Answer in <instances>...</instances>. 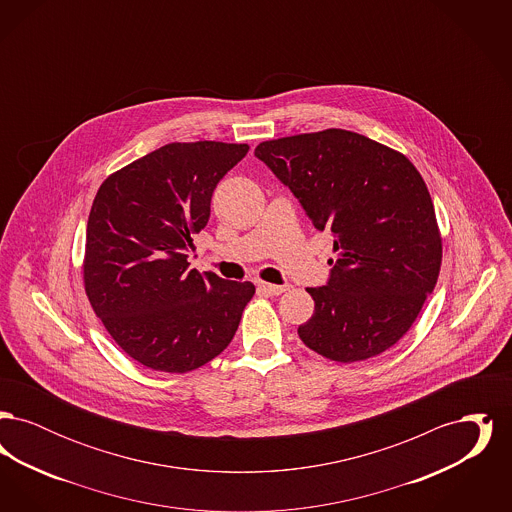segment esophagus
<instances>
[{"label":"esophagus","mask_w":512,"mask_h":512,"mask_svg":"<svg viewBox=\"0 0 512 512\" xmlns=\"http://www.w3.org/2000/svg\"><path fill=\"white\" fill-rule=\"evenodd\" d=\"M259 290L268 293V295H280V293L288 292V286H276V284H268V282H259Z\"/></svg>","instance_id":"esophagus-1"}]
</instances>
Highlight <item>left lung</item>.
Segmentation results:
<instances>
[{
    "label": "left lung",
    "mask_w": 512,
    "mask_h": 512,
    "mask_svg": "<svg viewBox=\"0 0 512 512\" xmlns=\"http://www.w3.org/2000/svg\"><path fill=\"white\" fill-rule=\"evenodd\" d=\"M317 230L334 236L326 286L307 288L315 313L297 328L318 355L357 363L401 340L434 292L441 236L430 192L399 151L328 128L255 147Z\"/></svg>",
    "instance_id": "1"
}]
</instances>
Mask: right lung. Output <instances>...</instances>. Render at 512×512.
Segmentation results:
<instances>
[{
  "label": "right lung",
  "instance_id": "1",
  "mask_svg": "<svg viewBox=\"0 0 512 512\" xmlns=\"http://www.w3.org/2000/svg\"><path fill=\"white\" fill-rule=\"evenodd\" d=\"M247 144H167L99 186L86 226L84 290L122 351L159 372H190L234 338L255 286L190 270L220 178Z\"/></svg>",
  "mask_w": 512,
  "mask_h": 512
}]
</instances>
